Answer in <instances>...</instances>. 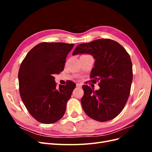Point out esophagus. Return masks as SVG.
Wrapping results in <instances>:
<instances>
[{"mask_svg":"<svg viewBox=\"0 0 152 152\" xmlns=\"http://www.w3.org/2000/svg\"><path fill=\"white\" fill-rule=\"evenodd\" d=\"M76 86H77V87H80H80H82V85L80 84H78V83L76 84Z\"/></svg>","mask_w":152,"mask_h":152,"instance_id":"esophagus-1","label":"esophagus"}]
</instances>
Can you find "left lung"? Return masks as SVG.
I'll use <instances>...</instances> for the list:
<instances>
[{"label":"left lung","instance_id":"left-lung-1","mask_svg":"<svg viewBox=\"0 0 152 152\" xmlns=\"http://www.w3.org/2000/svg\"><path fill=\"white\" fill-rule=\"evenodd\" d=\"M89 54L95 59L90 77L99 81V89L82 86L81 104L91 118L106 122L115 118L123 110L130 94L132 65L129 54L116 41L101 39L77 45L73 55Z\"/></svg>","mask_w":152,"mask_h":152}]
</instances>
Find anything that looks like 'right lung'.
<instances>
[{
    "label": "right lung",
    "mask_w": 152,
    "mask_h": 152,
    "mask_svg": "<svg viewBox=\"0 0 152 152\" xmlns=\"http://www.w3.org/2000/svg\"><path fill=\"white\" fill-rule=\"evenodd\" d=\"M73 44L42 42L32 48L19 72L21 98L31 115L39 122L52 124L61 118L76 84L69 81L56 87L54 74L62 72Z\"/></svg>",
    "instance_id": "add662e5"
}]
</instances>
